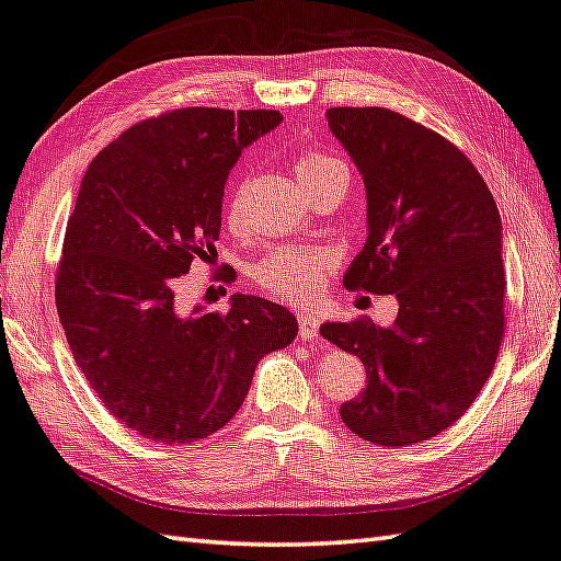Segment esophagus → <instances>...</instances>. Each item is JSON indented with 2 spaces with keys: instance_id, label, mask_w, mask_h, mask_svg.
I'll use <instances>...</instances> for the list:
<instances>
[{
  "instance_id": "obj_1",
  "label": "esophagus",
  "mask_w": 561,
  "mask_h": 561,
  "mask_svg": "<svg viewBox=\"0 0 561 561\" xmlns=\"http://www.w3.org/2000/svg\"><path fill=\"white\" fill-rule=\"evenodd\" d=\"M297 319H299V333H301L304 341H311V339H316V335H319V329H321L319 316L311 313V311H299Z\"/></svg>"
}]
</instances>
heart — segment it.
<instances>
[{
  "label": "heart",
  "instance_id": "b5f03b06",
  "mask_svg": "<svg viewBox=\"0 0 561 561\" xmlns=\"http://www.w3.org/2000/svg\"><path fill=\"white\" fill-rule=\"evenodd\" d=\"M339 159L309 151L304 154L294 171H297L304 186L313 188L329 171L341 169ZM331 257L321 250L311 248H282L274 250L267 260H262L254 267V279L270 294H277L289 301H311L321 291L325 274H329Z\"/></svg>",
  "mask_w": 561,
  "mask_h": 561
}]
</instances>
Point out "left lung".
<instances>
[{"label":"left lung","instance_id":"obj_1","mask_svg":"<svg viewBox=\"0 0 561 561\" xmlns=\"http://www.w3.org/2000/svg\"><path fill=\"white\" fill-rule=\"evenodd\" d=\"M325 119L368 203V240L343 284L400 301L387 329L321 325L368 373L341 420L375 444H420L463 416L495 365L505 325L501 213L471 161L400 112L331 107Z\"/></svg>","mask_w":561,"mask_h":561}]
</instances>
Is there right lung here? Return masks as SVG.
<instances>
[{
  "mask_svg": "<svg viewBox=\"0 0 561 561\" xmlns=\"http://www.w3.org/2000/svg\"><path fill=\"white\" fill-rule=\"evenodd\" d=\"M277 110L186 107L145 119L90 161L56 277L76 365L145 439L188 444L226 426L257 363L297 339L282 304L232 294L228 313L176 307V279L220 236L222 188Z\"/></svg>",
  "mask_w": 561,
  "mask_h": 561,
  "instance_id": "right-lung-1",
  "label": "right lung"
}]
</instances>
